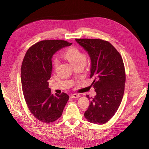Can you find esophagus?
Instances as JSON below:
<instances>
[{"label": "esophagus", "mask_w": 149, "mask_h": 149, "mask_svg": "<svg viewBox=\"0 0 149 149\" xmlns=\"http://www.w3.org/2000/svg\"><path fill=\"white\" fill-rule=\"evenodd\" d=\"M71 97L72 98H79V94H72L71 95Z\"/></svg>", "instance_id": "1"}]
</instances>
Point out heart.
<instances>
[{"label": "heart", "mask_w": 149, "mask_h": 149, "mask_svg": "<svg viewBox=\"0 0 149 149\" xmlns=\"http://www.w3.org/2000/svg\"><path fill=\"white\" fill-rule=\"evenodd\" d=\"M63 57L68 60L74 67H84L87 62V56L86 54L76 47H71L68 48L63 55ZM59 63V61L57 58L53 60V65L56 68Z\"/></svg>", "instance_id": "obj_1"}]
</instances>
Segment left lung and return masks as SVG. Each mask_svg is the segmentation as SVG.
<instances>
[{
	"mask_svg": "<svg viewBox=\"0 0 149 149\" xmlns=\"http://www.w3.org/2000/svg\"><path fill=\"white\" fill-rule=\"evenodd\" d=\"M91 58L90 78L97 93L84 116L90 123L104 124L115 114L124 95L125 73L123 59L109 42L100 39H75ZM88 98L91 99L89 95Z\"/></svg>",
	"mask_w": 149,
	"mask_h": 149,
	"instance_id": "1",
	"label": "left lung"
}]
</instances>
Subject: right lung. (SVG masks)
<instances>
[{
	"mask_svg": "<svg viewBox=\"0 0 149 149\" xmlns=\"http://www.w3.org/2000/svg\"><path fill=\"white\" fill-rule=\"evenodd\" d=\"M71 44L63 40H41L31 46L24 56L20 71L24 98L31 113L43 123L58 119L69 100L64 93L52 94L48 81L52 73V55Z\"/></svg>",
	"mask_w": 149,
	"mask_h": 149,
	"instance_id": "right-lung-1",
	"label": "right lung"
}]
</instances>
